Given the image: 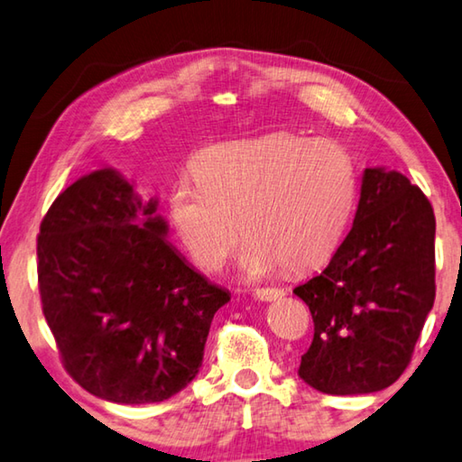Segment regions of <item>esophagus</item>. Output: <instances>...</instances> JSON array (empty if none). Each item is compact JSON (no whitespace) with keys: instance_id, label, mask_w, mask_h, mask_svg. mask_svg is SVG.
Instances as JSON below:
<instances>
[{"instance_id":"1","label":"esophagus","mask_w":462,"mask_h":462,"mask_svg":"<svg viewBox=\"0 0 462 462\" xmlns=\"http://www.w3.org/2000/svg\"><path fill=\"white\" fill-rule=\"evenodd\" d=\"M254 297L259 301H275L279 297H283V291L277 287H259L254 289Z\"/></svg>"}]
</instances>
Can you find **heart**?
<instances>
[{
    "label": "heart",
    "mask_w": 462,
    "mask_h": 462,
    "mask_svg": "<svg viewBox=\"0 0 462 462\" xmlns=\"http://www.w3.org/2000/svg\"><path fill=\"white\" fill-rule=\"evenodd\" d=\"M198 183L181 179L169 214L191 259L220 269L240 240L238 267L261 279L279 264L289 273L330 259L355 214L358 177L340 144L271 134L208 148L193 162ZM241 228L238 229L237 226Z\"/></svg>",
    "instance_id": "heart-1"
}]
</instances>
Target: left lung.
Masks as SVG:
<instances>
[{
	"label": "left lung",
	"mask_w": 462,
	"mask_h": 462,
	"mask_svg": "<svg viewBox=\"0 0 462 462\" xmlns=\"http://www.w3.org/2000/svg\"><path fill=\"white\" fill-rule=\"evenodd\" d=\"M434 234L420 187L365 169L353 230L319 275L293 289L314 318L297 371L310 387L363 395L402 377L434 306Z\"/></svg>",
	"instance_id": "1"
}]
</instances>
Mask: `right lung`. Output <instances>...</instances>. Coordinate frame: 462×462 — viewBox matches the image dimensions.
<instances>
[{"label": "right lung", "instance_id": "1", "mask_svg": "<svg viewBox=\"0 0 462 462\" xmlns=\"http://www.w3.org/2000/svg\"><path fill=\"white\" fill-rule=\"evenodd\" d=\"M156 208L99 169L54 199L38 234L42 311L62 365L106 402L159 403L189 385L230 301L167 240Z\"/></svg>", "mask_w": 462, "mask_h": 462}]
</instances>
